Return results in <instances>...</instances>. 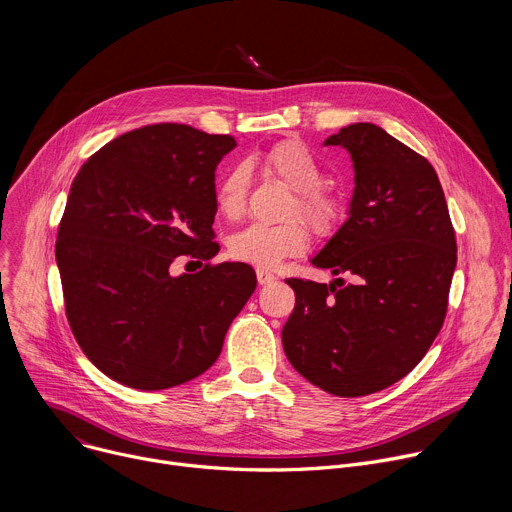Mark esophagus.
Returning <instances> with one entry per match:
<instances>
[{
	"instance_id": "obj_1",
	"label": "esophagus",
	"mask_w": 512,
	"mask_h": 512,
	"mask_svg": "<svg viewBox=\"0 0 512 512\" xmlns=\"http://www.w3.org/2000/svg\"><path fill=\"white\" fill-rule=\"evenodd\" d=\"M257 281H259L261 285H267V283H273V281H275V275H273L271 271H267V269H257Z\"/></svg>"
}]
</instances>
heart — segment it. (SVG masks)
Listing matches in <instances>:
<instances>
[{"label":"heart","mask_w":512,"mask_h":512,"mask_svg":"<svg viewBox=\"0 0 512 512\" xmlns=\"http://www.w3.org/2000/svg\"><path fill=\"white\" fill-rule=\"evenodd\" d=\"M261 164L269 174L296 190L289 214H300L320 237H328L338 229L344 216V200L336 190L322 184V164L302 141L285 139L271 145ZM247 184L249 168L245 164H235L216 182L214 202L225 218L233 221L245 210ZM308 243L306 225L300 218H291L279 225H247L229 239V253L237 261L271 269L287 257L302 255Z\"/></svg>","instance_id":"heart-1"}]
</instances>
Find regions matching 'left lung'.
I'll use <instances>...</instances> for the list:
<instances>
[{
  "label": "left lung",
  "mask_w": 512,
  "mask_h": 512,
  "mask_svg": "<svg viewBox=\"0 0 512 512\" xmlns=\"http://www.w3.org/2000/svg\"><path fill=\"white\" fill-rule=\"evenodd\" d=\"M354 166L348 221L312 259L328 283L291 277L281 340L294 369L338 397L383 391L411 373L444 326L456 235L433 166L373 123L330 135Z\"/></svg>",
  "instance_id": "obj_1"
}]
</instances>
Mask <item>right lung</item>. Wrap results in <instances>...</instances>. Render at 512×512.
<instances>
[{
	"label": "right lung",
	"instance_id": "1",
	"mask_svg": "<svg viewBox=\"0 0 512 512\" xmlns=\"http://www.w3.org/2000/svg\"><path fill=\"white\" fill-rule=\"evenodd\" d=\"M237 145L180 123L123 133L95 152L70 186L56 263L79 346L113 381L160 391L212 367L233 318L255 291L247 263L218 253L214 170Z\"/></svg>",
	"mask_w": 512,
	"mask_h": 512
}]
</instances>
